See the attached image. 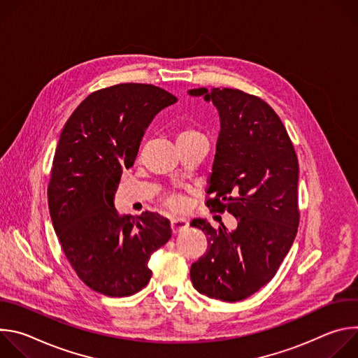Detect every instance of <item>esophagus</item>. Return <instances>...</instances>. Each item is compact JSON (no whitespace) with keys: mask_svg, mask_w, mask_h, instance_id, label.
Returning <instances> with one entry per match:
<instances>
[{"mask_svg":"<svg viewBox=\"0 0 358 358\" xmlns=\"http://www.w3.org/2000/svg\"><path fill=\"white\" fill-rule=\"evenodd\" d=\"M188 228V222L182 218H173L171 220V229L173 234H180Z\"/></svg>","mask_w":358,"mask_h":358,"instance_id":"34e87169","label":"esophagus"}]
</instances>
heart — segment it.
Listing matches in <instances>:
<instances>
[{
	"label": "heart",
	"mask_w": 358,
	"mask_h": 358,
	"mask_svg": "<svg viewBox=\"0 0 358 358\" xmlns=\"http://www.w3.org/2000/svg\"><path fill=\"white\" fill-rule=\"evenodd\" d=\"M195 140H206V137H203V134L192 126H185V127L177 130V133H176L177 145L189 143V141H195ZM163 203L173 211H181L185 206V201L178 194H170L163 199Z\"/></svg>",
	"instance_id": "heart-1"
}]
</instances>
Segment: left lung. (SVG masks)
<instances>
[{
    "label": "left lung",
    "instance_id": "obj_1",
    "mask_svg": "<svg viewBox=\"0 0 358 358\" xmlns=\"http://www.w3.org/2000/svg\"><path fill=\"white\" fill-rule=\"evenodd\" d=\"M188 93L213 101L221 120L207 207L238 221L228 231L192 220L207 235L208 248L191 265V282L208 297L243 300L272 280L297 234L296 151L282 120L261 97L228 87Z\"/></svg>",
    "mask_w": 358,
    "mask_h": 358
}]
</instances>
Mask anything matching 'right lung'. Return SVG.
Here are the masks:
<instances>
[{"label":"right lung","instance_id":"right-lung-1","mask_svg":"<svg viewBox=\"0 0 358 358\" xmlns=\"http://www.w3.org/2000/svg\"><path fill=\"white\" fill-rule=\"evenodd\" d=\"M177 97L144 83H120L90 93L61 133L48 185V206L65 257L92 290L131 296L151 278V253L171 238L156 213L120 215L115 192L134 164L155 116Z\"/></svg>","mask_w":358,"mask_h":358}]
</instances>
